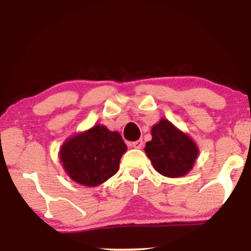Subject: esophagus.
Wrapping results in <instances>:
<instances>
[{
  "label": "esophagus",
  "instance_id": "esophagus-1",
  "mask_svg": "<svg viewBox=\"0 0 251 251\" xmlns=\"http://www.w3.org/2000/svg\"><path fill=\"white\" fill-rule=\"evenodd\" d=\"M143 145H144V143H143V140L142 139H139V140H136V142H133L132 144H131V146L133 147V149H142L143 147Z\"/></svg>",
  "mask_w": 251,
  "mask_h": 251
}]
</instances>
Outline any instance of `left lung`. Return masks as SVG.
<instances>
[{"mask_svg":"<svg viewBox=\"0 0 251 251\" xmlns=\"http://www.w3.org/2000/svg\"><path fill=\"white\" fill-rule=\"evenodd\" d=\"M151 133L152 140L146 143L145 152L157 173L177 178L192 170L199 154L193 139L167 119L153 126Z\"/></svg>","mask_w":251,"mask_h":251,"instance_id":"8db88e82","label":"left lung"}]
</instances>
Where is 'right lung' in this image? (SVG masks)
<instances>
[{
	"instance_id": "right-lung-1",
	"label": "right lung",
	"mask_w": 251,
	"mask_h": 251,
	"mask_svg": "<svg viewBox=\"0 0 251 251\" xmlns=\"http://www.w3.org/2000/svg\"><path fill=\"white\" fill-rule=\"evenodd\" d=\"M126 151L121 135L96 125L68 138L61 146L59 159L72 180L95 187L118 173Z\"/></svg>"
}]
</instances>
